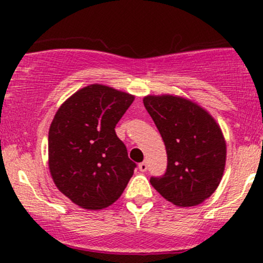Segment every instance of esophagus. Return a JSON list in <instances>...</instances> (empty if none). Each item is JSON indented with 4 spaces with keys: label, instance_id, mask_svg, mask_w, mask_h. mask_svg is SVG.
I'll return each mask as SVG.
<instances>
[{
    "label": "esophagus",
    "instance_id": "34e87169",
    "mask_svg": "<svg viewBox=\"0 0 263 263\" xmlns=\"http://www.w3.org/2000/svg\"><path fill=\"white\" fill-rule=\"evenodd\" d=\"M138 168H140L141 172H146L147 168H148V165H147V162H142L138 164Z\"/></svg>",
    "mask_w": 263,
    "mask_h": 263
}]
</instances>
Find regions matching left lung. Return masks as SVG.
<instances>
[{
  "label": "left lung",
  "instance_id": "1",
  "mask_svg": "<svg viewBox=\"0 0 263 263\" xmlns=\"http://www.w3.org/2000/svg\"><path fill=\"white\" fill-rule=\"evenodd\" d=\"M146 110L167 151V171L151 184L178 206H194L215 192L226 162V142L214 117L194 101L173 95H148Z\"/></svg>",
  "mask_w": 263,
  "mask_h": 263
}]
</instances>
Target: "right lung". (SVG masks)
Here are the masks:
<instances>
[{
    "instance_id": "add662e5",
    "label": "right lung",
    "mask_w": 263,
    "mask_h": 263,
    "mask_svg": "<svg viewBox=\"0 0 263 263\" xmlns=\"http://www.w3.org/2000/svg\"><path fill=\"white\" fill-rule=\"evenodd\" d=\"M135 96L92 84L58 108L48 135L53 182L74 204L100 210L117 200L136 168L115 127Z\"/></svg>"
}]
</instances>
